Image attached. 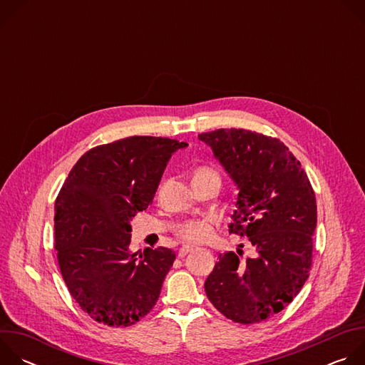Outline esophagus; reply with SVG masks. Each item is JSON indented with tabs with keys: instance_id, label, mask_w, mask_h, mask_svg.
<instances>
[{
	"instance_id": "34e87169",
	"label": "esophagus",
	"mask_w": 365,
	"mask_h": 365,
	"mask_svg": "<svg viewBox=\"0 0 365 365\" xmlns=\"http://www.w3.org/2000/svg\"><path fill=\"white\" fill-rule=\"evenodd\" d=\"M192 251H193V248H192V247H182V248L179 250L178 255L182 258V257H185L186 254H189V252H192Z\"/></svg>"
}]
</instances>
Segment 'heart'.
<instances>
[{"label":"heart","instance_id":"heart-1","mask_svg":"<svg viewBox=\"0 0 365 365\" xmlns=\"http://www.w3.org/2000/svg\"><path fill=\"white\" fill-rule=\"evenodd\" d=\"M212 176L220 178L218 173L211 168H199L193 173V179H203V178H212ZM215 225H217L215 217H206L202 220L187 221L179 228L178 235L185 244H189V245L203 244L214 235Z\"/></svg>","mask_w":365,"mask_h":365}]
</instances>
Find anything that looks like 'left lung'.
Returning <instances> with one entry per match:
<instances>
[{"label": "left lung", "mask_w": 365, "mask_h": 365, "mask_svg": "<svg viewBox=\"0 0 365 365\" xmlns=\"http://www.w3.org/2000/svg\"><path fill=\"white\" fill-rule=\"evenodd\" d=\"M197 137L237 185L230 232L248 237L255 251L244 262L240 248L238 254H220L205 282L206 296L234 322H263L283 310L309 277L315 192L300 162L277 138L242 128Z\"/></svg>", "instance_id": "left-lung-1"}]
</instances>
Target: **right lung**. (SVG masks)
<instances>
[{"label":"right lung","mask_w":365,"mask_h":365,"mask_svg":"<svg viewBox=\"0 0 365 365\" xmlns=\"http://www.w3.org/2000/svg\"><path fill=\"white\" fill-rule=\"evenodd\" d=\"M178 140L134 135L91 148L69 172L55 203V242L63 280L83 312L130 327L158 302L176 258L170 248L128 250L133 217L147 210Z\"/></svg>","instance_id":"1"}]
</instances>
